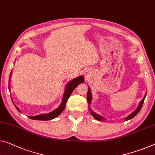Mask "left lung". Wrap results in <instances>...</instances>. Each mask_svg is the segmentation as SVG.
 <instances>
[{
	"mask_svg": "<svg viewBox=\"0 0 155 155\" xmlns=\"http://www.w3.org/2000/svg\"><path fill=\"white\" fill-rule=\"evenodd\" d=\"M88 88H89V89H88V91H87V102H88V104H91V101H92V95H91V89H90V87H89V86H88ZM146 94H145V96L143 97V98L141 101V102H139V105H138L137 108L136 109V110L134 111H133L132 114H130L129 116H127V117L125 118V121L130 120V119L134 118V116L139 112V111L141 110V109L143 106V102H144L145 98H146ZM89 111H90V114H91V115H92L93 117L96 119V120H99V121H105L106 120V118H104L103 116H102L101 115H99V114H96V112H94V111L91 109V107H90V106H89Z\"/></svg>",
	"mask_w": 155,
	"mask_h": 155,
	"instance_id": "1",
	"label": "left lung"
}]
</instances>
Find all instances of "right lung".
Segmentation results:
<instances>
[{
	"instance_id": "obj_1",
	"label": "right lung",
	"mask_w": 155,
	"mask_h": 155,
	"mask_svg": "<svg viewBox=\"0 0 155 155\" xmlns=\"http://www.w3.org/2000/svg\"><path fill=\"white\" fill-rule=\"evenodd\" d=\"M12 73V71L10 73V75H9V90H10V84H9V83L10 82H10ZM84 76L80 75V76H79V77L75 78H74V79H73L72 80L69 81V82L66 84L65 90H64V93L63 95L62 101H61V104H59V106L56 109H54V110H53V111H51V112L48 113V114H39V115H37V116H28V117L31 119H33V120H52V119L55 118L56 117H58V116L60 115L61 113L64 110V109H65L66 102H67L68 97H70V96L73 93V91H74V89L80 84V83L84 82ZM14 106H15L16 109L21 112L20 109H18V107H17L15 104H14Z\"/></svg>"
}]
</instances>
